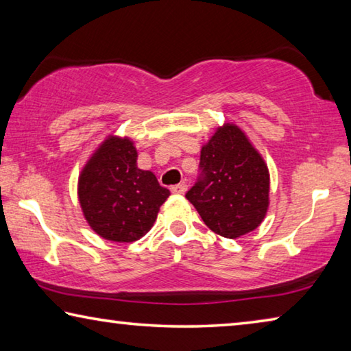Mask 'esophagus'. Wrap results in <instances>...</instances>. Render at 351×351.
<instances>
[{
	"label": "esophagus",
	"instance_id": "esophagus-1",
	"mask_svg": "<svg viewBox=\"0 0 351 351\" xmlns=\"http://www.w3.org/2000/svg\"><path fill=\"white\" fill-rule=\"evenodd\" d=\"M171 192L173 193H178V195H182V193H186V190H187V184L186 182H180V184H176V186H171Z\"/></svg>",
	"mask_w": 351,
	"mask_h": 351
}]
</instances>
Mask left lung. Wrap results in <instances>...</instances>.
Instances as JSON below:
<instances>
[{"label":"left lung","instance_id":"obj_1","mask_svg":"<svg viewBox=\"0 0 351 351\" xmlns=\"http://www.w3.org/2000/svg\"><path fill=\"white\" fill-rule=\"evenodd\" d=\"M213 232L237 239L263 221L269 204L268 167L235 125L218 128L203 147L197 182L186 193Z\"/></svg>","mask_w":351,"mask_h":351}]
</instances>
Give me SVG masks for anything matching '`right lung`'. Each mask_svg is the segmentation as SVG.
I'll return each instance as SVG.
<instances>
[{
    "mask_svg": "<svg viewBox=\"0 0 351 351\" xmlns=\"http://www.w3.org/2000/svg\"><path fill=\"white\" fill-rule=\"evenodd\" d=\"M130 139L108 138L83 169L79 199L88 224L106 240L128 243L144 237L170 192L152 171L138 169Z\"/></svg>",
    "mask_w": 351,
    "mask_h": 351,
    "instance_id": "add662e5",
    "label": "right lung"
}]
</instances>
